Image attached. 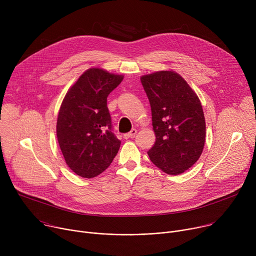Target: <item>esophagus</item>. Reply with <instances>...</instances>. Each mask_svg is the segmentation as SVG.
<instances>
[{
  "instance_id": "34e87169",
  "label": "esophagus",
  "mask_w": 256,
  "mask_h": 256,
  "mask_svg": "<svg viewBox=\"0 0 256 256\" xmlns=\"http://www.w3.org/2000/svg\"><path fill=\"white\" fill-rule=\"evenodd\" d=\"M136 130H132L130 132H128V134H124V138H134V136H136Z\"/></svg>"
}]
</instances>
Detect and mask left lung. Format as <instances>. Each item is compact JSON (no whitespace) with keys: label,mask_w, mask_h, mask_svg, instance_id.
<instances>
[{"label":"left lung","mask_w":256,"mask_h":256,"mask_svg":"<svg viewBox=\"0 0 256 256\" xmlns=\"http://www.w3.org/2000/svg\"><path fill=\"white\" fill-rule=\"evenodd\" d=\"M152 110L156 136L148 151L163 172L178 175L200 157L206 140L202 103L188 82L174 70H159L140 77Z\"/></svg>","instance_id":"left-lung-1"}]
</instances>
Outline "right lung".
I'll use <instances>...</instances> for the list:
<instances>
[{
  "label": "right lung",
  "instance_id": "1",
  "mask_svg": "<svg viewBox=\"0 0 256 256\" xmlns=\"http://www.w3.org/2000/svg\"><path fill=\"white\" fill-rule=\"evenodd\" d=\"M124 80L100 68L85 70L66 92L58 116L56 136L66 165L92 178L116 156L120 140L112 132L107 97Z\"/></svg>",
  "mask_w": 256,
  "mask_h": 256
}]
</instances>
